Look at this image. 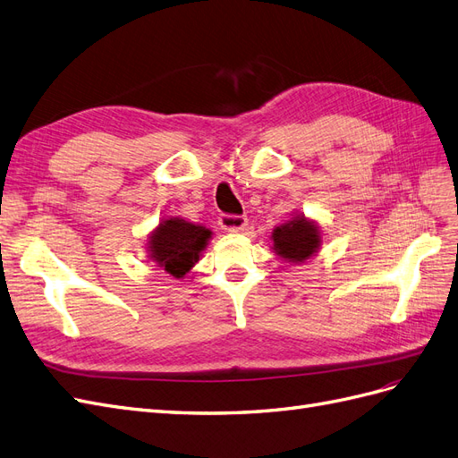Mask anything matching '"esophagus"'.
Returning a JSON list of instances; mask_svg holds the SVG:
<instances>
[{"label":"esophagus","mask_w":458,"mask_h":458,"mask_svg":"<svg viewBox=\"0 0 458 458\" xmlns=\"http://www.w3.org/2000/svg\"><path fill=\"white\" fill-rule=\"evenodd\" d=\"M218 225L222 226V230H226V232H243L245 228H248V218L236 216V215H222Z\"/></svg>","instance_id":"34e87169"}]
</instances>
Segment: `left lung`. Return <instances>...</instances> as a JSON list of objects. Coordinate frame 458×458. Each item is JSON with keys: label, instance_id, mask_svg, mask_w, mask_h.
<instances>
[{"label": "left lung", "instance_id": "left-lung-1", "mask_svg": "<svg viewBox=\"0 0 458 458\" xmlns=\"http://www.w3.org/2000/svg\"><path fill=\"white\" fill-rule=\"evenodd\" d=\"M273 250L286 263L301 265L319 251L323 238L321 228L313 218L303 213H292V218L280 225L271 233Z\"/></svg>", "mask_w": 458, "mask_h": 458}]
</instances>
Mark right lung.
<instances>
[{
    "mask_svg": "<svg viewBox=\"0 0 458 458\" xmlns=\"http://www.w3.org/2000/svg\"><path fill=\"white\" fill-rule=\"evenodd\" d=\"M213 232L180 216H168L147 236L148 263L174 278H183L201 259Z\"/></svg>",
    "mask_w": 458,
    "mask_h": 458,
    "instance_id": "obj_1",
    "label": "right lung"
}]
</instances>
